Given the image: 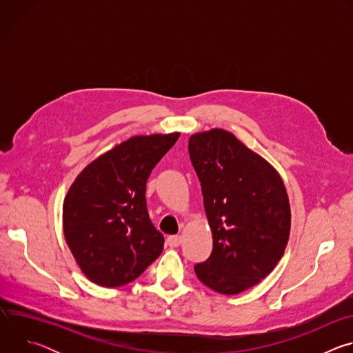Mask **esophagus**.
Returning a JSON list of instances; mask_svg holds the SVG:
<instances>
[{
	"instance_id": "esophagus-1",
	"label": "esophagus",
	"mask_w": 353,
	"mask_h": 353,
	"mask_svg": "<svg viewBox=\"0 0 353 353\" xmlns=\"http://www.w3.org/2000/svg\"><path fill=\"white\" fill-rule=\"evenodd\" d=\"M180 243H181V236H179V234H173V236L168 237V244L170 247H179Z\"/></svg>"
}]
</instances>
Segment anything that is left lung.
I'll return each mask as SVG.
<instances>
[{"mask_svg": "<svg viewBox=\"0 0 353 353\" xmlns=\"http://www.w3.org/2000/svg\"><path fill=\"white\" fill-rule=\"evenodd\" d=\"M188 152L214 240L210 259L194 271L218 293H241L271 274L285 253L290 234L285 184L271 163L222 128L192 134Z\"/></svg>", "mask_w": 353, "mask_h": 353, "instance_id": "8db88e82", "label": "left lung"}]
</instances>
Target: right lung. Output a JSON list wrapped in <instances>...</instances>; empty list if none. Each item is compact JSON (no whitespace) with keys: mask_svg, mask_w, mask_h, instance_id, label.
Segmentation results:
<instances>
[{"mask_svg":"<svg viewBox=\"0 0 353 353\" xmlns=\"http://www.w3.org/2000/svg\"><path fill=\"white\" fill-rule=\"evenodd\" d=\"M180 132L135 135L90 162L63 205V229L85 276L117 288L137 279L163 250L149 219L146 181Z\"/></svg>","mask_w":353,"mask_h":353,"instance_id":"1","label":"right lung"}]
</instances>
